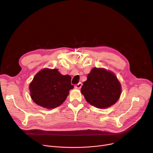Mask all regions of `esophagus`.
<instances>
[{"instance_id": "esophagus-1", "label": "esophagus", "mask_w": 153, "mask_h": 153, "mask_svg": "<svg viewBox=\"0 0 153 153\" xmlns=\"http://www.w3.org/2000/svg\"><path fill=\"white\" fill-rule=\"evenodd\" d=\"M82 83L81 82H79L78 84H76L75 85V88H76V89H81V87H82Z\"/></svg>"}]
</instances>
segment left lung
Here are the masks:
<instances>
[{"mask_svg":"<svg viewBox=\"0 0 153 153\" xmlns=\"http://www.w3.org/2000/svg\"><path fill=\"white\" fill-rule=\"evenodd\" d=\"M81 92L91 105L99 108H106L114 105L119 99L122 87L113 72L94 68L83 83Z\"/></svg>","mask_w":153,"mask_h":153,"instance_id":"8db88e82","label":"left lung"}]
</instances>
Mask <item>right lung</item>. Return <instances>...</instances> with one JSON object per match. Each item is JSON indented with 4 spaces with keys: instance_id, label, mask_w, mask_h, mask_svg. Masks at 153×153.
Wrapping results in <instances>:
<instances>
[{
    "instance_id": "1",
    "label": "right lung",
    "mask_w": 153,
    "mask_h": 153,
    "mask_svg": "<svg viewBox=\"0 0 153 153\" xmlns=\"http://www.w3.org/2000/svg\"><path fill=\"white\" fill-rule=\"evenodd\" d=\"M69 75H62L57 69H43L35 76L29 85L30 96L37 105L46 108L57 107L64 102L74 88Z\"/></svg>"
}]
</instances>
